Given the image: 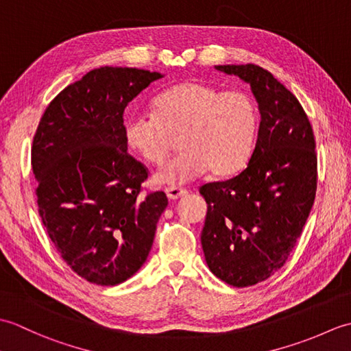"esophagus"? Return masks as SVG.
<instances>
[{
    "mask_svg": "<svg viewBox=\"0 0 351 351\" xmlns=\"http://www.w3.org/2000/svg\"><path fill=\"white\" fill-rule=\"evenodd\" d=\"M166 195L170 200H178L184 196H187L189 190L181 189V187H169V189H166Z\"/></svg>",
    "mask_w": 351,
    "mask_h": 351,
    "instance_id": "34e87169",
    "label": "esophagus"
}]
</instances>
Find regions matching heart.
I'll return each instance as SVG.
<instances>
[{"mask_svg":"<svg viewBox=\"0 0 351 351\" xmlns=\"http://www.w3.org/2000/svg\"><path fill=\"white\" fill-rule=\"evenodd\" d=\"M155 113H136L125 121L126 143L141 158L160 164L181 134L182 151L156 170L154 181L182 185L210 170L225 178L249 161L258 132V107L243 92L185 81L155 99Z\"/></svg>","mask_w":351,"mask_h":351,"instance_id":"heart-1","label":"heart"}]
</instances>
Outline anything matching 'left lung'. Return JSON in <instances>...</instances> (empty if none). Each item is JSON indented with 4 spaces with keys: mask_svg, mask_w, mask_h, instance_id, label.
I'll return each instance as SVG.
<instances>
[{
    "mask_svg": "<svg viewBox=\"0 0 351 351\" xmlns=\"http://www.w3.org/2000/svg\"><path fill=\"white\" fill-rule=\"evenodd\" d=\"M215 69L250 84L261 123L240 175L200 187L208 204L200 235L210 270L229 285H256L283 267L317 191L315 138L300 102L256 64Z\"/></svg>",
    "mask_w": 351,
    "mask_h": 351,
    "instance_id": "obj_1",
    "label": "left lung"
}]
</instances>
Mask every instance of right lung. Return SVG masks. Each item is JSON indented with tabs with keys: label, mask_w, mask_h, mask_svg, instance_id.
<instances>
[{
	"label": "right lung",
	"mask_w": 351,
	"mask_h": 351,
	"mask_svg": "<svg viewBox=\"0 0 351 351\" xmlns=\"http://www.w3.org/2000/svg\"><path fill=\"white\" fill-rule=\"evenodd\" d=\"M162 78L104 66L58 93L33 138L36 196L47 232L81 278L113 287L136 274L167 206L162 191L141 195L147 169L128 154L123 111Z\"/></svg>",
	"instance_id": "right-lung-1"
}]
</instances>
